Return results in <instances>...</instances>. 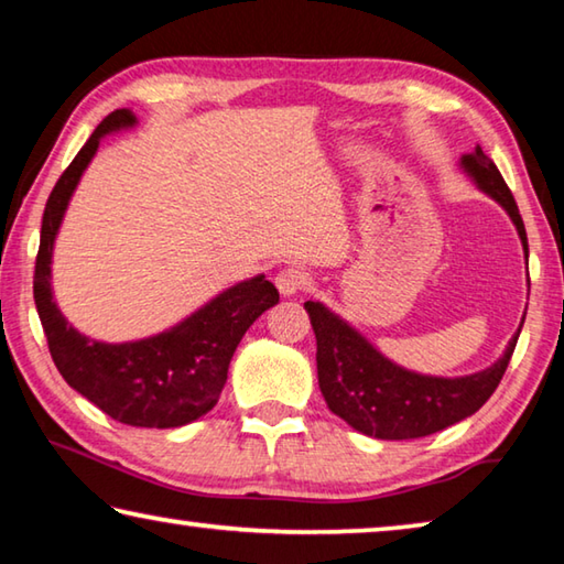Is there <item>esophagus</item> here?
Instances as JSON below:
<instances>
[{
	"label": "esophagus",
	"instance_id": "34e87169",
	"mask_svg": "<svg viewBox=\"0 0 564 564\" xmlns=\"http://www.w3.org/2000/svg\"><path fill=\"white\" fill-rule=\"evenodd\" d=\"M308 273L299 265H289V269H283L279 275H275V289L281 291V295H295L303 289H308Z\"/></svg>",
	"mask_w": 564,
	"mask_h": 564
}]
</instances>
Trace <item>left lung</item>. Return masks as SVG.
<instances>
[{"instance_id": "1", "label": "left lung", "mask_w": 564, "mask_h": 564, "mask_svg": "<svg viewBox=\"0 0 564 564\" xmlns=\"http://www.w3.org/2000/svg\"><path fill=\"white\" fill-rule=\"evenodd\" d=\"M460 166L482 194L495 198L508 212L528 259V234L522 216L492 159L475 147L473 154L460 159ZM303 305L316 333L318 386L330 413L346 420L358 433L378 441L425 437L477 413L500 386L522 330L520 323L508 348L490 368L463 378H437L395 366L323 303L305 301Z\"/></svg>"}]
</instances>
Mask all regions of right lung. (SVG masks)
I'll list each match as a JSON object with an SVG mask.
<instances>
[{
  "label": "right lung",
  "mask_w": 564,
  "mask_h": 564,
  "mask_svg": "<svg viewBox=\"0 0 564 564\" xmlns=\"http://www.w3.org/2000/svg\"><path fill=\"white\" fill-rule=\"evenodd\" d=\"M137 127L129 109L104 119L52 188L34 265V303L56 370L109 417L133 427H181L206 415L221 395L228 362L248 326L279 303L265 275L241 281L156 336L101 343L69 326L52 295V253L76 184L107 133Z\"/></svg>",
  "instance_id": "obj_1"
}]
</instances>
